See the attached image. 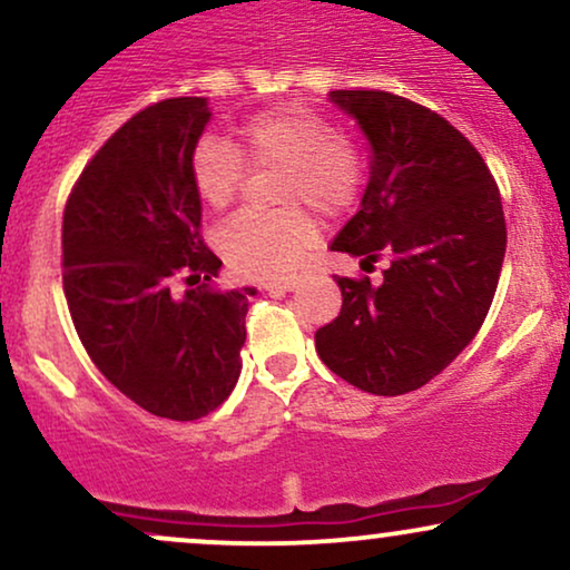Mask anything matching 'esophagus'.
Instances as JSON below:
<instances>
[{"mask_svg":"<svg viewBox=\"0 0 570 570\" xmlns=\"http://www.w3.org/2000/svg\"><path fill=\"white\" fill-rule=\"evenodd\" d=\"M267 292H294L299 286V278H278V281H265Z\"/></svg>","mask_w":570,"mask_h":570,"instance_id":"34e87169","label":"esophagus"}]
</instances>
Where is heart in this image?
<instances>
[{"label":"heart","mask_w":570,"mask_h":570,"mask_svg":"<svg viewBox=\"0 0 570 570\" xmlns=\"http://www.w3.org/2000/svg\"><path fill=\"white\" fill-rule=\"evenodd\" d=\"M246 160L252 169H284L278 204H311L324 215L353 207L363 188L358 150L342 140L321 114L303 106H278L244 121L236 148L217 135L196 142L190 177L212 209H225L242 190ZM318 242V225L305 209H244L217 233V249L246 278H276L297 267Z\"/></svg>","instance_id":"obj_1"}]
</instances>
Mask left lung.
Segmentation results:
<instances>
[{
	"instance_id": "obj_1",
	"label": "left lung",
	"mask_w": 570,
	"mask_h": 570,
	"mask_svg": "<svg viewBox=\"0 0 570 570\" xmlns=\"http://www.w3.org/2000/svg\"><path fill=\"white\" fill-rule=\"evenodd\" d=\"M328 100L368 140L361 209L332 242L361 265L387 255L382 284L337 278L342 311L315 351L363 393L428 385L475 340L504 263L499 188L472 142L443 116L380 89H334Z\"/></svg>"
}]
</instances>
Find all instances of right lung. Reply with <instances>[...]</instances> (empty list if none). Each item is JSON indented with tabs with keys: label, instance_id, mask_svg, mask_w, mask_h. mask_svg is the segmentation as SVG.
<instances>
[{
	"label": "right lung",
	"instance_id": "1",
	"mask_svg": "<svg viewBox=\"0 0 570 570\" xmlns=\"http://www.w3.org/2000/svg\"><path fill=\"white\" fill-rule=\"evenodd\" d=\"M209 119L207 98L135 114L92 156L63 212V292L81 345L119 393L175 422L207 416L236 387L257 294L207 284L223 263L198 233L190 156ZM180 275L185 293L174 289Z\"/></svg>",
	"mask_w": 570,
	"mask_h": 570
}]
</instances>
